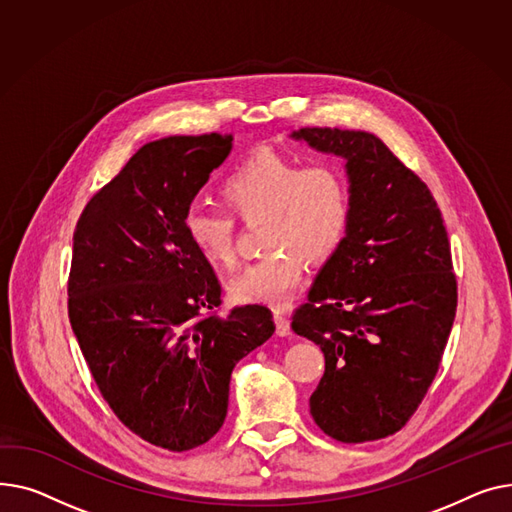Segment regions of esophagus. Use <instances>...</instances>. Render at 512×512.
<instances>
[{
    "label": "esophagus",
    "instance_id": "obj_1",
    "mask_svg": "<svg viewBox=\"0 0 512 512\" xmlns=\"http://www.w3.org/2000/svg\"><path fill=\"white\" fill-rule=\"evenodd\" d=\"M273 316H275V324H277V335H279V337H287V335L291 333V326H289V320H287L285 312L275 310Z\"/></svg>",
    "mask_w": 512,
    "mask_h": 512
}]
</instances>
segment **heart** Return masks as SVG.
I'll return each instance as SVG.
<instances>
[{"instance_id": "obj_1", "label": "heart", "mask_w": 512, "mask_h": 512, "mask_svg": "<svg viewBox=\"0 0 512 512\" xmlns=\"http://www.w3.org/2000/svg\"><path fill=\"white\" fill-rule=\"evenodd\" d=\"M229 208L190 206L184 231L194 250L215 268L237 260V222L262 221L260 248L268 252L231 279L229 295L239 304L283 306L302 285L306 260L322 264L341 248L351 188L345 169L333 161L306 163L260 148L239 163L221 186Z\"/></svg>"}]
</instances>
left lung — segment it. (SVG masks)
I'll return each mask as SVG.
<instances>
[{"instance_id":"8db88e82","label":"left lung","mask_w":512,"mask_h":512,"mask_svg":"<svg viewBox=\"0 0 512 512\" xmlns=\"http://www.w3.org/2000/svg\"><path fill=\"white\" fill-rule=\"evenodd\" d=\"M293 136L345 157L351 182L343 244L291 316L293 333L324 353L310 413L339 442L393 436L422 405L457 314L440 208L422 177L370 132Z\"/></svg>"}]
</instances>
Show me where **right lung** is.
I'll list each match as a JSON object with an SVG mask.
<instances>
[{"label":"right lung","mask_w":512,"mask_h":512,"mask_svg":"<svg viewBox=\"0 0 512 512\" xmlns=\"http://www.w3.org/2000/svg\"><path fill=\"white\" fill-rule=\"evenodd\" d=\"M231 134L144 144L82 210L68 316L99 393L132 434L184 453L227 415L235 364L275 333L266 306L221 316V285L184 215Z\"/></svg>","instance_id":"obj_1"}]
</instances>
